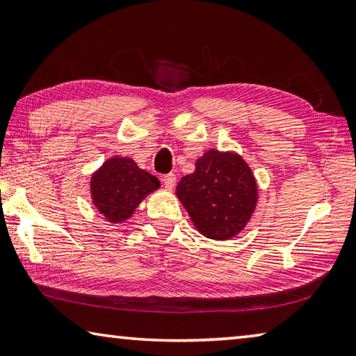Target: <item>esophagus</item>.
<instances>
[{"instance_id": "1", "label": "esophagus", "mask_w": 356, "mask_h": 356, "mask_svg": "<svg viewBox=\"0 0 356 356\" xmlns=\"http://www.w3.org/2000/svg\"><path fill=\"white\" fill-rule=\"evenodd\" d=\"M163 184L166 186V190H172L174 185H176V174H166L163 176Z\"/></svg>"}]
</instances>
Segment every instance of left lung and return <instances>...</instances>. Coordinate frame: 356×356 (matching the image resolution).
<instances>
[{"label": "left lung", "mask_w": 356, "mask_h": 356, "mask_svg": "<svg viewBox=\"0 0 356 356\" xmlns=\"http://www.w3.org/2000/svg\"><path fill=\"white\" fill-rule=\"evenodd\" d=\"M176 195L197 232L212 240L238 236L254 213L257 180L242 155L210 149L195 171L180 179Z\"/></svg>", "instance_id": "8db88e82"}]
</instances>
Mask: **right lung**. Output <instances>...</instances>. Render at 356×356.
<instances>
[{
    "label": "right lung",
    "instance_id": "1",
    "mask_svg": "<svg viewBox=\"0 0 356 356\" xmlns=\"http://www.w3.org/2000/svg\"><path fill=\"white\" fill-rule=\"evenodd\" d=\"M91 200L106 221L119 225L131 218L136 207L150 193L160 188V180L141 170L129 156H111L91 176Z\"/></svg>",
    "mask_w": 356,
    "mask_h": 356
}]
</instances>
